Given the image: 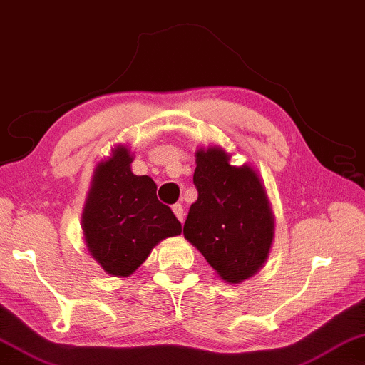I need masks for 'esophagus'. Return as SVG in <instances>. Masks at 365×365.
Instances as JSON below:
<instances>
[{"mask_svg": "<svg viewBox=\"0 0 365 365\" xmlns=\"http://www.w3.org/2000/svg\"><path fill=\"white\" fill-rule=\"evenodd\" d=\"M172 210H173V213H175V216L178 217V221L183 222V220H185V210H183V206L177 203V205L172 206Z\"/></svg>", "mask_w": 365, "mask_h": 365, "instance_id": "34e87169", "label": "esophagus"}]
</instances>
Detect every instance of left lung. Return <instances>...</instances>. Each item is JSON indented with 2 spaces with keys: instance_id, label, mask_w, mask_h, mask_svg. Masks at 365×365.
<instances>
[{
  "instance_id": "1",
  "label": "left lung",
  "mask_w": 365,
  "mask_h": 365,
  "mask_svg": "<svg viewBox=\"0 0 365 365\" xmlns=\"http://www.w3.org/2000/svg\"><path fill=\"white\" fill-rule=\"evenodd\" d=\"M195 157L198 198L190 206L183 236L221 280L241 284L264 267L274 242L267 190L254 167L231 165V154L220 145L198 149Z\"/></svg>"
}]
</instances>
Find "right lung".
<instances>
[{
  "label": "right lung",
  "mask_w": 365,
  "mask_h": 365,
  "mask_svg": "<svg viewBox=\"0 0 365 365\" xmlns=\"http://www.w3.org/2000/svg\"><path fill=\"white\" fill-rule=\"evenodd\" d=\"M133 160L119 144L98 162L81 213L86 249L111 277H129L157 244L182 232L172 210L157 200L155 182L130 170Z\"/></svg>",
  "instance_id": "1"
}]
</instances>
